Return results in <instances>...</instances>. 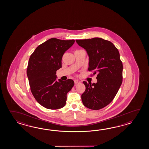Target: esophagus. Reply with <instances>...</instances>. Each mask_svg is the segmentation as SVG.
Here are the masks:
<instances>
[{"label":"esophagus","instance_id":"esophagus-1","mask_svg":"<svg viewBox=\"0 0 149 149\" xmlns=\"http://www.w3.org/2000/svg\"><path fill=\"white\" fill-rule=\"evenodd\" d=\"M74 84H79V83H80V81L79 80H74Z\"/></svg>","mask_w":149,"mask_h":149}]
</instances>
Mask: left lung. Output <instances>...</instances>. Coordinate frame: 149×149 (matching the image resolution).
Segmentation results:
<instances>
[{
    "label": "left lung",
    "mask_w": 149,
    "mask_h": 149,
    "mask_svg": "<svg viewBox=\"0 0 149 149\" xmlns=\"http://www.w3.org/2000/svg\"><path fill=\"white\" fill-rule=\"evenodd\" d=\"M89 56V71L97 74L96 83H83L86 90L81 95L86 107L97 110L110 104L123 81V65L117 48L110 41L101 38L76 40Z\"/></svg>",
    "instance_id": "obj_1"
}]
</instances>
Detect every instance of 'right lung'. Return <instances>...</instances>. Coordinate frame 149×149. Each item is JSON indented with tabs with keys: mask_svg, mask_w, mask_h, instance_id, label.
<instances>
[{
	"mask_svg": "<svg viewBox=\"0 0 149 149\" xmlns=\"http://www.w3.org/2000/svg\"><path fill=\"white\" fill-rule=\"evenodd\" d=\"M74 41L51 38L39 45L30 57L26 73L31 91L44 108L56 110L66 104L67 93L74 82L70 79L57 81L56 73L62 68L64 53Z\"/></svg>",
	"mask_w": 149,
	"mask_h": 149,
	"instance_id": "obj_1",
	"label": "right lung"
}]
</instances>
